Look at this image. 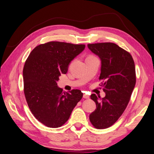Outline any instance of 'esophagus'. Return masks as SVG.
I'll return each instance as SVG.
<instances>
[{
	"label": "esophagus",
	"instance_id": "34e87169",
	"mask_svg": "<svg viewBox=\"0 0 154 154\" xmlns=\"http://www.w3.org/2000/svg\"><path fill=\"white\" fill-rule=\"evenodd\" d=\"M83 97H84L85 99H89V96L88 95H87V94H84V95H83Z\"/></svg>",
	"mask_w": 154,
	"mask_h": 154
}]
</instances>
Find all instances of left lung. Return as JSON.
<instances>
[{
	"instance_id": "obj_1",
	"label": "left lung",
	"mask_w": 154,
	"mask_h": 154,
	"mask_svg": "<svg viewBox=\"0 0 154 154\" xmlns=\"http://www.w3.org/2000/svg\"><path fill=\"white\" fill-rule=\"evenodd\" d=\"M87 46L101 60L99 79L104 81L102 85L106 94L102 98L91 95L96 108L89 115V119L95 128L105 129L114 124L127 107L136 84L135 65L129 52L114 43Z\"/></svg>"
}]
</instances>
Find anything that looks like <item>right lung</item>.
<instances>
[{
	"mask_svg": "<svg viewBox=\"0 0 154 154\" xmlns=\"http://www.w3.org/2000/svg\"><path fill=\"white\" fill-rule=\"evenodd\" d=\"M85 48L84 44L50 42L35 47L25 62L24 92L28 106L34 117L47 127L63 125L82 99L81 91H63L57 82Z\"/></svg>",
	"mask_w": 154,
	"mask_h": 154,
	"instance_id": "right-lung-1",
	"label": "right lung"
}]
</instances>
